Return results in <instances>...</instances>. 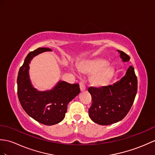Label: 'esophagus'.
I'll return each instance as SVG.
<instances>
[{"instance_id":"1","label":"esophagus","mask_w":155,"mask_h":155,"mask_svg":"<svg viewBox=\"0 0 155 155\" xmlns=\"http://www.w3.org/2000/svg\"><path fill=\"white\" fill-rule=\"evenodd\" d=\"M79 86H80V89H81V91H84L86 90V87H85V85L82 83V82H81L80 84H79Z\"/></svg>"}]
</instances>
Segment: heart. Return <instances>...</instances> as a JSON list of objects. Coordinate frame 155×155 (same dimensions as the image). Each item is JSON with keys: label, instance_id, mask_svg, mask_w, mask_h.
<instances>
[{"label": "heart", "instance_id": "heart-1", "mask_svg": "<svg viewBox=\"0 0 155 155\" xmlns=\"http://www.w3.org/2000/svg\"><path fill=\"white\" fill-rule=\"evenodd\" d=\"M106 63L105 59L101 58L90 60L82 63L79 69L85 73H92L91 83L96 87H102L109 83L115 73L114 67Z\"/></svg>", "mask_w": 155, "mask_h": 155}]
</instances>
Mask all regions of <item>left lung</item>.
Wrapping results in <instances>:
<instances>
[{
  "mask_svg": "<svg viewBox=\"0 0 155 155\" xmlns=\"http://www.w3.org/2000/svg\"><path fill=\"white\" fill-rule=\"evenodd\" d=\"M123 62L130 57L117 50ZM92 96L88 115L96 124L108 125L121 121L127 114L134 104L137 91V78L134 68L130 66L125 76L112 85L88 89Z\"/></svg>",
  "mask_w": 155,
  "mask_h": 155,
  "instance_id": "8db88e82",
  "label": "left lung"
}]
</instances>
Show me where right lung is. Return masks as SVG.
Wrapping results in <instances>:
<instances>
[{
	"label": "right lung",
	"mask_w": 155,
	"mask_h": 155,
	"mask_svg": "<svg viewBox=\"0 0 155 155\" xmlns=\"http://www.w3.org/2000/svg\"><path fill=\"white\" fill-rule=\"evenodd\" d=\"M51 49L40 48L28 53L17 78L18 96L23 109L39 123L52 125L62 121L67 105L79 93L78 84H69L59 81L50 91H39L32 85L29 75V64L35 56Z\"/></svg>",
	"instance_id": "add662e5"
}]
</instances>
